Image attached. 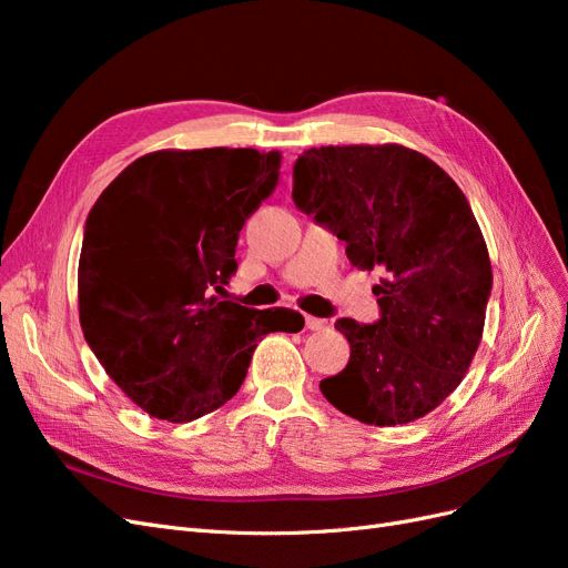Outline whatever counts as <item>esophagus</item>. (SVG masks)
<instances>
[{"instance_id": "34e87169", "label": "esophagus", "mask_w": 568, "mask_h": 568, "mask_svg": "<svg viewBox=\"0 0 568 568\" xmlns=\"http://www.w3.org/2000/svg\"><path fill=\"white\" fill-rule=\"evenodd\" d=\"M305 326L311 332H322V329H326V326H329V322L326 320H320V317H313V315H307L305 317Z\"/></svg>"}]
</instances>
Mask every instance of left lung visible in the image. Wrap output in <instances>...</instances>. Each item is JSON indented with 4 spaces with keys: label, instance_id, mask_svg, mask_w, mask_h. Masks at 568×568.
<instances>
[{
    "label": "left lung",
    "instance_id": "obj_1",
    "mask_svg": "<svg viewBox=\"0 0 568 568\" xmlns=\"http://www.w3.org/2000/svg\"><path fill=\"white\" fill-rule=\"evenodd\" d=\"M294 203L346 242L351 265L382 267V320L351 317L343 372L320 388L374 426L426 417L459 386L484 336L493 270L467 196L440 165L403 144L303 151Z\"/></svg>",
    "mask_w": 568,
    "mask_h": 568
}]
</instances>
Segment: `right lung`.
<instances>
[{
	"label": "right lung",
	"mask_w": 568,
	"mask_h": 568,
	"mask_svg": "<svg viewBox=\"0 0 568 568\" xmlns=\"http://www.w3.org/2000/svg\"><path fill=\"white\" fill-rule=\"evenodd\" d=\"M282 153L163 149L130 163L88 215L78 265L84 341L146 415L194 422L242 388L257 341L296 334L288 307L220 301L246 220L280 182Z\"/></svg>",
	"instance_id": "obj_1"
}]
</instances>
